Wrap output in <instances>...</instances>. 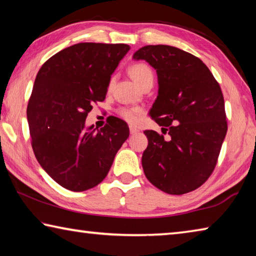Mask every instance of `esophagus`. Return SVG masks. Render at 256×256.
<instances>
[{
  "instance_id": "obj_1",
  "label": "esophagus",
  "mask_w": 256,
  "mask_h": 256,
  "mask_svg": "<svg viewBox=\"0 0 256 256\" xmlns=\"http://www.w3.org/2000/svg\"><path fill=\"white\" fill-rule=\"evenodd\" d=\"M130 133H131L133 136V134L138 133V130L136 128H134V126H130Z\"/></svg>"
}]
</instances>
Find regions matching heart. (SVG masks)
Instances as JSON below:
<instances>
[{
  "instance_id": "obj_1",
  "label": "heart",
  "mask_w": 256,
  "mask_h": 256,
  "mask_svg": "<svg viewBox=\"0 0 256 256\" xmlns=\"http://www.w3.org/2000/svg\"><path fill=\"white\" fill-rule=\"evenodd\" d=\"M130 76L136 84L142 86L146 82H154V72L151 68L146 63H136L130 68L128 70ZM120 118L130 123H134L141 115L142 110L140 107H128V108H120Z\"/></svg>"
}]
</instances>
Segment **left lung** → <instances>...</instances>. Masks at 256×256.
Masks as SVG:
<instances>
[{
	"label": "left lung",
	"instance_id": "8db88e82",
	"mask_svg": "<svg viewBox=\"0 0 256 256\" xmlns=\"http://www.w3.org/2000/svg\"><path fill=\"white\" fill-rule=\"evenodd\" d=\"M133 58L144 60L157 72L158 96L149 114L170 136L144 131V175L172 196L196 190L214 172L227 133L220 86L200 58L177 47L148 45Z\"/></svg>",
	"mask_w": 256,
	"mask_h": 256
}]
</instances>
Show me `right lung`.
Listing matches in <instances>:
<instances>
[{"label":"right lung","mask_w":256,"mask_h":256,"mask_svg":"<svg viewBox=\"0 0 256 256\" xmlns=\"http://www.w3.org/2000/svg\"><path fill=\"white\" fill-rule=\"evenodd\" d=\"M126 44L80 42L42 64L27 107L32 146L42 170L64 188L82 192L102 183L130 130L112 118L86 128L92 104L106 98Z\"/></svg>","instance_id":"right-lung-1"}]
</instances>
